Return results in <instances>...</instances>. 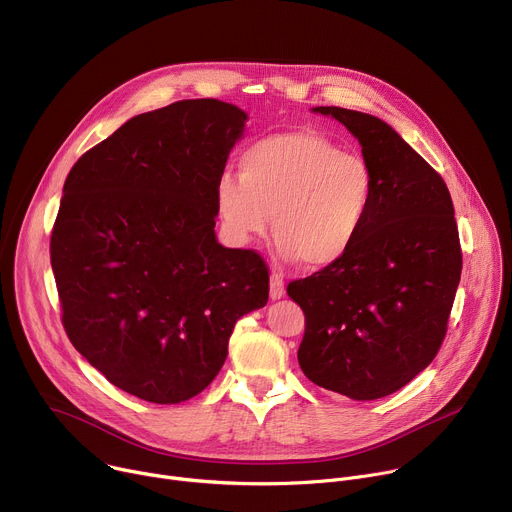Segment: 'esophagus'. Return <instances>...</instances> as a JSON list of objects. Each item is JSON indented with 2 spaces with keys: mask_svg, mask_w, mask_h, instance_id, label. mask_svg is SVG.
<instances>
[{
  "mask_svg": "<svg viewBox=\"0 0 512 512\" xmlns=\"http://www.w3.org/2000/svg\"><path fill=\"white\" fill-rule=\"evenodd\" d=\"M269 296L271 300H279L285 296V283L277 273H273L269 279Z\"/></svg>",
  "mask_w": 512,
  "mask_h": 512,
  "instance_id": "1",
  "label": "esophagus"
}]
</instances>
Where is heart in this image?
<instances>
[{"instance_id":"obj_1","label":"heart","mask_w":512,"mask_h":512,"mask_svg":"<svg viewBox=\"0 0 512 512\" xmlns=\"http://www.w3.org/2000/svg\"><path fill=\"white\" fill-rule=\"evenodd\" d=\"M375 198L371 166L312 129L257 139L223 174L214 200L225 231L241 245L267 233L308 269L342 261L367 227Z\"/></svg>"}]
</instances>
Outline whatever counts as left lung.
<instances>
[{"mask_svg":"<svg viewBox=\"0 0 512 512\" xmlns=\"http://www.w3.org/2000/svg\"><path fill=\"white\" fill-rule=\"evenodd\" d=\"M314 111L358 139L375 198L342 261L287 285L306 316L298 360L318 387L373 401L415 379L446 338L462 273L454 204L444 178L383 119Z\"/></svg>","mask_w":512,"mask_h":512,"instance_id":"1","label":"left lung"}]
</instances>
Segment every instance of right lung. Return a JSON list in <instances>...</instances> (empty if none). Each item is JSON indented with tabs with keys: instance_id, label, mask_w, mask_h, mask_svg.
<instances>
[{
	"instance_id": "add662e5",
	"label": "right lung",
	"mask_w": 512,
	"mask_h": 512,
	"mask_svg": "<svg viewBox=\"0 0 512 512\" xmlns=\"http://www.w3.org/2000/svg\"><path fill=\"white\" fill-rule=\"evenodd\" d=\"M245 121L218 99L176 101L131 117L66 176L50 237L62 326L143 401L204 391L237 320L267 304L263 257L214 235L216 182Z\"/></svg>"
}]
</instances>
